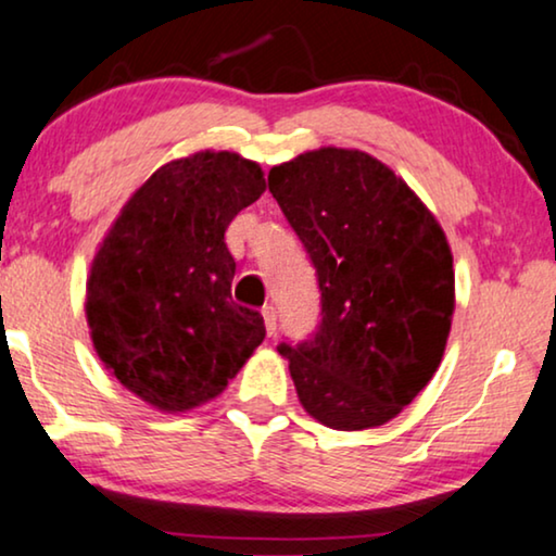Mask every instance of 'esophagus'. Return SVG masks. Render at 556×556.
Instances as JSON below:
<instances>
[{
	"label": "esophagus",
	"instance_id": "obj_1",
	"mask_svg": "<svg viewBox=\"0 0 556 556\" xmlns=\"http://www.w3.org/2000/svg\"><path fill=\"white\" fill-rule=\"evenodd\" d=\"M263 321H265V331L270 333H276V329H278V311H276V306H265L263 308Z\"/></svg>",
	"mask_w": 556,
	"mask_h": 556
}]
</instances>
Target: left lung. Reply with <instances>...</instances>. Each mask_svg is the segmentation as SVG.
Returning <instances> with one entry per match:
<instances>
[{
  "label": "left lung",
  "instance_id": "1",
  "mask_svg": "<svg viewBox=\"0 0 556 556\" xmlns=\"http://www.w3.org/2000/svg\"><path fill=\"white\" fill-rule=\"evenodd\" d=\"M268 189L321 293L308 339L280 341L295 392L333 430L377 428L435 375L455 306L445 232L375 156L318 149L273 166Z\"/></svg>",
  "mask_w": 556,
  "mask_h": 556
}]
</instances>
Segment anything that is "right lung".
Listing matches in <instances>:
<instances>
[{"instance_id": "1", "label": "right lung", "mask_w": 556, "mask_h": 556, "mask_svg": "<svg viewBox=\"0 0 556 556\" xmlns=\"http://www.w3.org/2000/svg\"><path fill=\"white\" fill-rule=\"evenodd\" d=\"M265 192L261 166L230 151L164 164L121 212L88 280V326L113 377L166 413L217 397L265 324L232 301V217Z\"/></svg>"}]
</instances>
